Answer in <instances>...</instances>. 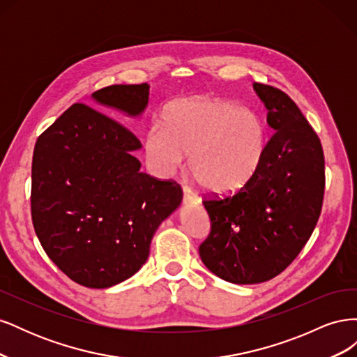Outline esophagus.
<instances>
[{
    "mask_svg": "<svg viewBox=\"0 0 357 357\" xmlns=\"http://www.w3.org/2000/svg\"><path fill=\"white\" fill-rule=\"evenodd\" d=\"M198 197L193 195V193L190 192V189L185 188L183 189V202L185 204H198Z\"/></svg>",
    "mask_w": 357,
    "mask_h": 357,
    "instance_id": "34e87169",
    "label": "esophagus"
}]
</instances>
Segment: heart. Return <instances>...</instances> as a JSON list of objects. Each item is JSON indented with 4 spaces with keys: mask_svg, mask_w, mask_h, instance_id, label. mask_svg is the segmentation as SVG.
Wrapping results in <instances>:
<instances>
[{
    "mask_svg": "<svg viewBox=\"0 0 357 357\" xmlns=\"http://www.w3.org/2000/svg\"><path fill=\"white\" fill-rule=\"evenodd\" d=\"M262 117L228 100L193 96L168 105L164 125L147 131L144 150L152 167L168 176L189 156L199 186L215 195H232L261 169L266 153Z\"/></svg>",
    "mask_w": 357,
    "mask_h": 357,
    "instance_id": "1",
    "label": "heart"
}]
</instances>
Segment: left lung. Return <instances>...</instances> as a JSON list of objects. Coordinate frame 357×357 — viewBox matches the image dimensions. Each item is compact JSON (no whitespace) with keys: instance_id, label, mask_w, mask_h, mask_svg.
<instances>
[{"instance_id":"1","label":"left lung","mask_w":357,"mask_h":357,"mask_svg":"<svg viewBox=\"0 0 357 357\" xmlns=\"http://www.w3.org/2000/svg\"><path fill=\"white\" fill-rule=\"evenodd\" d=\"M274 135L261 169L226 198L202 201L211 232L201 245L202 264L234 284H257L294 262L314 231L325 192V158L317 134L289 96L253 83Z\"/></svg>"}]
</instances>
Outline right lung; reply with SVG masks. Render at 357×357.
<instances>
[{
  "label": "right lung",
  "instance_id": "right-lung-1",
  "mask_svg": "<svg viewBox=\"0 0 357 357\" xmlns=\"http://www.w3.org/2000/svg\"><path fill=\"white\" fill-rule=\"evenodd\" d=\"M147 83L113 84L92 100L142 117ZM137 137L114 119L73 104L43 132L32 158L31 213L38 240L61 271L91 289L125 282L142 268L159 225L181 204L172 181L139 171Z\"/></svg>",
  "mask_w": 357,
  "mask_h": 357
}]
</instances>
